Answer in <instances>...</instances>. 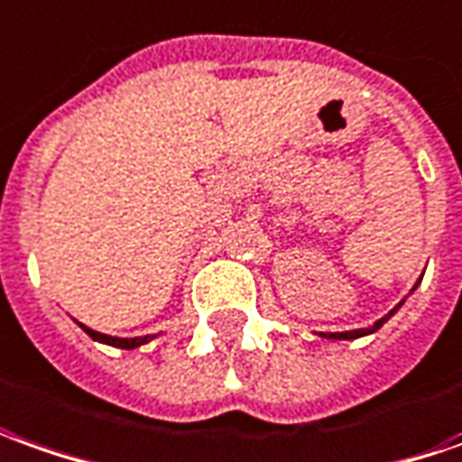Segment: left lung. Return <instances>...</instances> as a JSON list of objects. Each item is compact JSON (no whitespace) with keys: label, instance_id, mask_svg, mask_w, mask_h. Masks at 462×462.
I'll list each match as a JSON object with an SVG mask.
<instances>
[{"label":"left lung","instance_id":"8db88e82","mask_svg":"<svg viewBox=\"0 0 462 462\" xmlns=\"http://www.w3.org/2000/svg\"><path fill=\"white\" fill-rule=\"evenodd\" d=\"M393 314H395V310L390 311L387 317H383V319H380V322L374 324L372 329H355V332H329V334H327V337H332V339H357V337H362V334H367V332H374V329H380V327H383V324L387 322V319H390Z\"/></svg>","mask_w":462,"mask_h":462}]
</instances>
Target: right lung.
<instances>
[{"instance_id":"1","label":"right lung","mask_w":462,"mask_h":462,"mask_svg":"<svg viewBox=\"0 0 462 462\" xmlns=\"http://www.w3.org/2000/svg\"><path fill=\"white\" fill-rule=\"evenodd\" d=\"M82 329L90 334L92 339H97V342H105V345H113V346H123V349H135V346L145 345V342H151L152 337H133V339H120V337H107V334L95 332V329H88L85 324H82Z\"/></svg>"}]
</instances>
